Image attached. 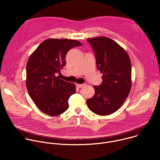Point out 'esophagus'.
Segmentation results:
<instances>
[{
  "instance_id": "34e87169",
  "label": "esophagus",
  "mask_w": 160,
  "mask_h": 160,
  "mask_svg": "<svg viewBox=\"0 0 160 160\" xmlns=\"http://www.w3.org/2000/svg\"><path fill=\"white\" fill-rule=\"evenodd\" d=\"M76 86L78 87V88H81L82 87L84 86V84H78V83H77L76 84Z\"/></svg>"
}]
</instances>
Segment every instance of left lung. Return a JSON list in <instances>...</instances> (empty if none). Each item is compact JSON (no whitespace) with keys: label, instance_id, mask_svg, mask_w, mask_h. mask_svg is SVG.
Instances as JSON below:
<instances>
[{"label":"left lung","instance_id":"obj_1","mask_svg":"<svg viewBox=\"0 0 160 160\" xmlns=\"http://www.w3.org/2000/svg\"><path fill=\"white\" fill-rule=\"evenodd\" d=\"M93 48L102 82L94 86L95 94L87 100L90 111L101 116L117 111L127 98L132 87V65L127 51L106 37L88 38Z\"/></svg>","mask_w":160,"mask_h":160}]
</instances>
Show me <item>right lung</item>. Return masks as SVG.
Wrapping results in <instances>:
<instances>
[{
  "mask_svg": "<svg viewBox=\"0 0 160 160\" xmlns=\"http://www.w3.org/2000/svg\"><path fill=\"white\" fill-rule=\"evenodd\" d=\"M82 45L76 40L49 38L30 55L27 64V88L36 106L46 115H59L69 107L68 99L76 92V87L60 79L57 73L66 64L67 52Z\"/></svg>",
  "mask_w": 160,
  "mask_h": 160,
  "instance_id": "obj_1",
  "label": "right lung"
}]
</instances>
